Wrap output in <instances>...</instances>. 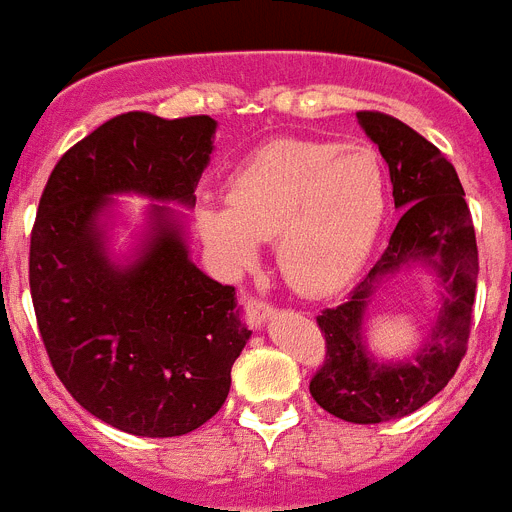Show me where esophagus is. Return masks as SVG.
I'll list each match as a JSON object with an SVG mask.
<instances>
[{
	"instance_id": "obj_1",
	"label": "esophagus",
	"mask_w": 512,
	"mask_h": 512,
	"mask_svg": "<svg viewBox=\"0 0 512 512\" xmlns=\"http://www.w3.org/2000/svg\"><path fill=\"white\" fill-rule=\"evenodd\" d=\"M244 311H247V322H250V327H262V324L268 322L275 314L273 306H270L268 301L257 299V296H250V299L244 301Z\"/></svg>"
}]
</instances>
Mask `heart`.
I'll return each instance as SVG.
<instances>
[{
    "mask_svg": "<svg viewBox=\"0 0 512 512\" xmlns=\"http://www.w3.org/2000/svg\"><path fill=\"white\" fill-rule=\"evenodd\" d=\"M384 162L366 144L283 139L226 180V206H201L203 242L231 270L250 268L275 237L278 270L304 296L340 291L361 270L386 213Z\"/></svg>",
    "mask_w": 512,
    "mask_h": 512,
    "instance_id": "1",
    "label": "heart"
}]
</instances>
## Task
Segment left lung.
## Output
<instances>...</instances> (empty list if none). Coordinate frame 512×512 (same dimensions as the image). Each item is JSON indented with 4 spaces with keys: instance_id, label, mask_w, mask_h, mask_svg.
I'll return each instance as SVG.
<instances>
[{
    "instance_id": "8db88e82",
    "label": "left lung",
    "mask_w": 512,
    "mask_h": 512,
    "mask_svg": "<svg viewBox=\"0 0 512 512\" xmlns=\"http://www.w3.org/2000/svg\"><path fill=\"white\" fill-rule=\"evenodd\" d=\"M358 123L389 164L391 195L402 219L381 260L348 301L317 317L327 355L309 391L330 415L373 425L420 410L453 379L469 342L479 255L464 188L441 149L379 110H361ZM415 259L428 261L444 283L439 322L410 362L379 364L362 345L365 304L384 274Z\"/></svg>"
}]
</instances>
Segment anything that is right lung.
<instances>
[{
    "label": "right lung",
    "instance_id": "right-lung-1",
    "mask_svg": "<svg viewBox=\"0 0 512 512\" xmlns=\"http://www.w3.org/2000/svg\"><path fill=\"white\" fill-rule=\"evenodd\" d=\"M208 115H115L56 162L30 231V296L48 361L71 397L113 428L172 438L226 402L252 332L234 286L195 268L172 208L151 206L131 265L105 252L110 195L195 206L213 151Z\"/></svg>",
    "mask_w": 512,
    "mask_h": 512
}]
</instances>
